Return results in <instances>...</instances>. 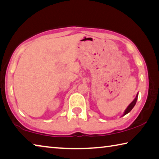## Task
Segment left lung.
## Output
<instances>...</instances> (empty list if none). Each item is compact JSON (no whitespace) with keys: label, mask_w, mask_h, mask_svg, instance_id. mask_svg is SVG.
Listing matches in <instances>:
<instances>
[{"label":"left lung","mask_w":159,"mask_h":159,"mask_svg":"<svg viewBox=\"0 0 159 159\" xmlns=\"http://www.w3.org/2000/svg\"><path fill=\"white\" fill-rule=\"evenodd\" d=\"M138 94H137L136 95V97L135 98V99L133 101V102L130 103L129 104V106H128L127 107V108H126V110H125V113H124V115H126L127 113H129V112L131 111V110L133 109V108L134 107V106L135 105V103H136V102H137V99H138Z\"/></svg>","instance_id":"8db88e82"}]
</instances>
